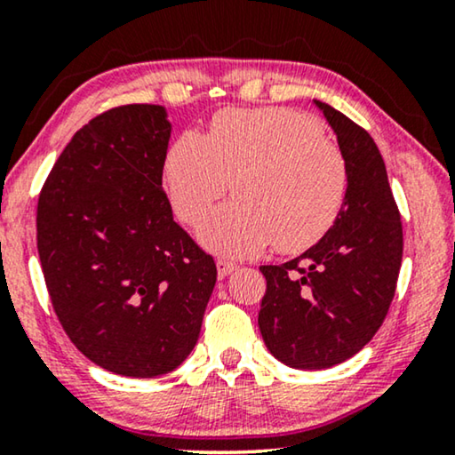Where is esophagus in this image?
I'll list each match as a JSON object with an SVG mask.
<instances>
[{
  "instance_id": "34e87169",
  "label": "esophagus",
  "mask_w": 455,
  "mask_h": 455,
  "mask_svg": "<svg viewBox=\"0 0 455 455\" xmlns=\"http://www.w3.org/2000/svg\"><path fill=\"white\" fill-rule=\"evenodd\" d=\"M235 269H238V265H234V263H229V260H217V275H220L221 279L223 277H228L229 273H234Z\"/></svg>"
}]
</instances>
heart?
Masks as SVG:
<instances>
[{
  "label": "heart",
  "instance_id": "obj_1",
  "mask_svg": "<svg viewBox=\"0 0 455 455\" xmlns=\"http://www.w3.org/2000/svg\"><path fill=\"white\" fill-rule=\"evenodd\" d=\"M165 186L178 217L198 223L232 186L235 201L213 211L198 240L226 257H251L275 242L302 252L329 232L344 207L347 165L313 117L285 108L223 109L203 136L170 147Z\"/></svg>",
  "mask_w": 455,
  "mask_h": 455
}]
</instances>
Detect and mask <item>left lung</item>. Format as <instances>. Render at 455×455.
<instances>
[{
	"label": "left lung",
	"instance_id": "left-lung-1",
	"mask_svg": "<svg viewBox=\"0 0 455 455\" xmlns=\"http://www.w3.org/2000/svg\"><path fill=\"white\" fill-rule=\"evenodd\" d=\"M347 165L344 207L329 232L283 265H263L259 329L279 363L329 369L372 339L394 300L403 235L387 170L371 134L316 101Z\"/></svg>",
	"mask_w": 455,
	"mask_h": 455
}]
</instances>
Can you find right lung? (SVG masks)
Returning <instances> with one entry per match:
<instances>
[{
    "mask_svg": "<svg viewBox=\"0 0 455 455\" xmlns=\"http://www.w3.org/2000/svg\"><path fill=\"white\" fill-rule=\"evenodd\" d=\"M170 136L161 105L92 117L55 161L36 207V248L61 327L122 377L178 369L217 282L213 257L173 221L161 182Z\"/></svg>",
    "mask_w": 455,
    "mask_h": 455,
    "instance_id": "obj_1",
    "label": "right lung"
}]
</instances>
